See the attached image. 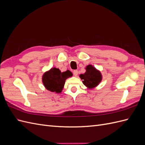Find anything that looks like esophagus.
Here are the masks:
<instances>
[{
    "label": "esophagus",
    "instance_id": "esophagus-1",
    "mask_svg": "<svg viewBox=\"0 0 145 145\" xmlns=\"http://www.w3.org/2000/svg\"><path fill=\"white\" fill-rule=\"evenodd\" d=\"M73 74H74V76L77 77L78 76V71H77V70H74V71H73Z\"/></svg>",
    "mask_w": 145,
    "mask_h": 145
}]
</instances>
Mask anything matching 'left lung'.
Masks as SVG:
<instances>
[{"label": "left lung", "instance_id": "8db88e82", "mask_svg": "<svg viewBox=\"0 0 145 145\" xmlns=\"http://www.w3.org/2000/svg\"><path fill=\"white\" fill-rule=\"evenodd\" d=\"M86 72L80 74V78L88 89H92L99 85L102 80V75L99 70L92 65H88L85 68Z\"/></svg>", "mask_w": 145, "mask_h": 145}]
</instances>
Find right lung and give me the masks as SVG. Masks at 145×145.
I'll use <instances>...</instances> for the list:
<instances>
[{"label": "right lung", "mask_w": 145, "mask_h": 145, "mask_svg": "<svg viewBox=\"0 0 145 145\" xmlns=\"http://www.w3.org/2000/svg\"><path fill=\"white\" fill-rule=\"evenodd\" d=\"M72 76L69 70L62 72L59 68H52L43 74L42 82L47 90L58 94L62 93L66 80Z\"/></svg>", "instance_id": "add662e5"}]
</instances>
